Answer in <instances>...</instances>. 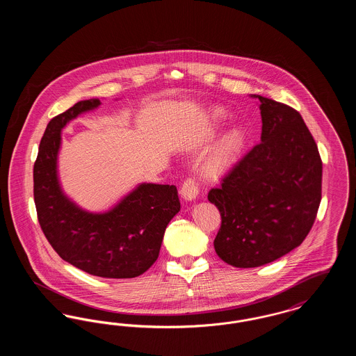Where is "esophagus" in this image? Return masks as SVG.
Here are the masks:
<instances>
[{"instance_id":"1","label":"esophagus","mask_w":356,"mask_h":356,"mask_svg":"<svg viewBox=\"0 0 356 356\" xmlns=\"http://www.w3.org/2000/svg\"><path fill=\"white\" fill-rule=\"evenodd\" d=\"M180 193H181V196H183L186 200H193V199H196V196H197V193H199L197 180H196L195 177H192V176L186 177V180H184V183H183V186H181V189H180Z\"/></svg>"}]
</instances>
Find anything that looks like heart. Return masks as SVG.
<instances>
[{"instance_id": "obj_1", "label": "heart", "mask_w": 356, "mask_h": 356, "mask_svg": "<svg viewBox=\"0 0 356 356\" xmlns=\"http://www.w3.org/2000/svg\"><path fill=\"white\" fill-rule=\"evenodd\" d=\"M222 120V113L219 109L212 111L204 116L203 122L199 127L195 141L199 145L205 144L212 136ZM244 145V132L234 128L221 137L220 140L209 148L202 159V170L209 179H219L234 167L238 154Z\"/></svg>"}]
</instances>
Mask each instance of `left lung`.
I'll return each mask as SVG.
<instances>
[{
  "label": "left lung",
  "instance_id": "left-lung-1",
  "mask_svg": "<svg viewBox=\"0 0 356 356\" xmlns=\"http://www.w3.org/2000/svg\"><path fill=\"white\" fill-rule=\"evenodd\" d=\"M254 97L261 141L208 192L221 216L215 251L237 268L264 266L299 247L322 200V159L305 120L287 104Z\"/></svg>",
  "mask_w": 356,
  "mask_h": 356
}]
</instances>
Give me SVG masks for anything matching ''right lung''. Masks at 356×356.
I'll return each instance as SVG.
<instances>
[{"instance_id": "1", "label": "right lung", "mask_w": 356, "mask_h": 356, "mask_svg": "<svg viewBox=\"0 0 356 356\" xmlns=\"http://www.w3.org/2000/svg\"><path fill=\"white\" fill-rule=\"evenodd\" d=\"M99 105V100L79 102L49 121L33 167L37 219L63 260L95 276L131 279L157 260L180 200L175 186L141 184L112 211L93 215L63 195L56 173L61 129L69 120Z\"/></svg>"}]
</instances>
